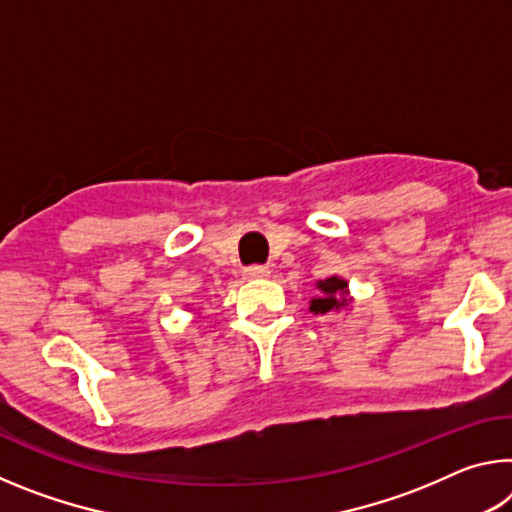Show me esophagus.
Listing matches in <instances>:
<instances>
[{
    "mask_svg": "<svg viewBox=\"0 0 512 512\" xmlns=\"http://www.w3.org/2000/svg\"><path fill=\"white\" fill-rule=\"evenodd\" d=\"M268 273H271V268H268V266H248V268H244L246 280H262V277H268Z\"/></svg>",
    "mask_w": 512,
    "mask_h": 512,
    "instance_id": "obj_1",
    "label": "esophagus"
}]
</instances>
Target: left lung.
Instances as JSON below:
<instances>
[{"label": "left lung", "mask_w": 512, "mask_h": 512, "mask_svg": "<svg viewBox=\"0 0 512 512\" xmlns=\"http://www.w3.org/2000/svg\"><path fill=\"white\" fill-rule=\"evenodd\" d=\"M316 289L320 291V296L311 300L309 307L314 314H327V311H339L345 305H350L348 282L339 275L327 277V280H318Z\"/></svg>", "instance_id": "obj_1"}]
</instances>
